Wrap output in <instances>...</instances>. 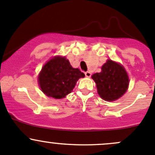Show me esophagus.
Returning <instances> with one entry per match:
<instances>
[{
	"instance_id": "esophagus-1",
	"label": "esophagus",
	"mask_w": 155,
	"mask_h": 155,
	"mask_svg": "<svg viewBox=\"0 0 155 155\" xmlns=\"http://www.w3.org/2000/svg\"><path fill=\"white\" fill-rule=\"evenodd\" d=\"M85 76H86V77H91V73L89 71L85 72Z\"/></svg>"
}]
</instances>
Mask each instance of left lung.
Instances as JSON below:
<instances>
[{
  "mask_svg": "<svg viewBox=\"0 0 155 155\" xmlns=\"http://www.w3.org/2000/svg\"><path fill=\"white\" fill-rule=\"evenodd\" d=\"M98 94L105 101H113L121 97L127 91L129 79L126 70L119 64L108 60L102 71L92 75Z\"/></svg>",
  "mask_w": 155,
  "mask_h": 155,
  "instance_id": "obj_1",
  "label": "left lung"
}]
</instances>
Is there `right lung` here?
<instances>
[{"mask_svg":"<svg viewBox=\"0 0 155 155\" xmlns=\"http://www.w3.org/2000/svg\"><path fill=\"white\" fill-rule=\"evenodd\" d=\"M85 74L77 68H73L64 57H55L49 60L39 75L41 90L48 97L61 99L70 94L76 82Z\"/></svg>","mask_w":155,"mask_h":155,"instance_id":"obj_1","label":"right lung"}]
</instances>
